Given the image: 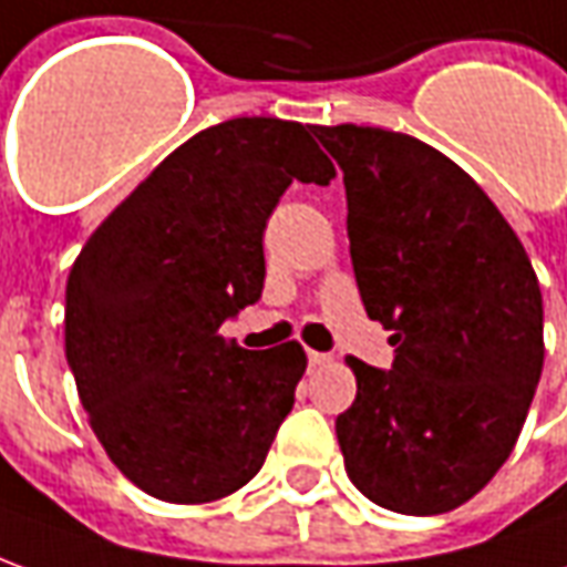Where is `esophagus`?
Returning a JSON list of instances; mask_svg holds the SVG:
<instances>
[{"mask_svg": "<svg viewBox=\"0 0 567 567\" xmlns=\"http://www.w3.org/2000/svg\"><path fill=\"white\" fill-rule=\"evenodd\" d=\"M331 361V355H324V352H309V368H324Z\"/></svg>", "mask_w": 567, "mask_h": 567, "instance_id": "obj_1", "label": "esophagus"}]
</instances>
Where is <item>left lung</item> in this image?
<instances>
[{
    "mask_svg": "<svg viewBox=\"0 0 567 567\" xmlns=\"http://www.w3.org/2000/svg\"><path fill=\"white\" fill-rule=\"evenodd\" d=\"M340 163L364 309L392 370L346 358V474L385 511L434 516L486 486L516 446L544 370V300L519 236L471 175L380 127H316Z\"/></svg>",
    "mask_w": 567,
    "mask_h": 567,
    "instance_id": "obj_1",
    "label": "left lung"
}]
</instances>
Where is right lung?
Instances as JSON below:
<instances>
[{"label":"right lung","mask_w":567,"mask_h":567,"mask_svg":"<svg viewBox=\"0 0 567 567\" xmlns=\"http://www.w3.org/2000/svg\"><path fill=\"white\" fill-rule=\"evenodd\" d=\"M312 127L234 117L166 157L81 248L66 361L96 440L130 483L206 504L258 474L307 352H248L221 324L264 291V227L291 182L328 185Z\"/></svg>","instance_id":"1"}]
</instances>
